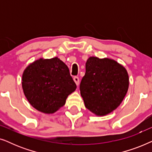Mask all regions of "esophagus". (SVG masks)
<instances>
[{
    "mask_svg": "<svg viewBox=\"0 0 152 152\" xmlns=\"http://www.w3.org/2000/svg\"><path fill=\"white\" fill-rule=\"evenodd\" d=\"M73 80L75 82L77 86H79V84H80V79H79L78 77H74Z\"/></svg>",
    "mask_w": 152,
    "mask_h": 152,
    "instance_id": "obj_1",
    "label": "esophagus"
}]
</instances>
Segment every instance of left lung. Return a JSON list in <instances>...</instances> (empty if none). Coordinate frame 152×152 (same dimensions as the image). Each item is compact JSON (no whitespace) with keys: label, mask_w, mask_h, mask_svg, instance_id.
I'll list each match as a JSON object with an SVG mask.
<instances>
[{"label":"left lung","mask_w":152,"mask_h":152,"mask_svg":"<svg viewBox=\"0 0 152 152\" xmlns=\"http://www.w3.org/2000/svg\"><path fill=\"white\" fill-rule=\"evenodd\" d=\"M129 84L126 68L115 60L90 57L80 84L85 107L97 116H104L122 103Z\"/></svg>","instance_id":"8db88e82"}]
</instances>
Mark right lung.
Segmentation results:
<instances>
[{
    "mask_svg": "<svg viewBox=\"0 0 152 152\" xmlns=\"http://www.w3.org/2000/svg\"><path fill=\"white\" fill-rule=\"evenodd\" d=\"M21 83L29 103L45 114H53L63 107L77 88L68 66L57 57L40 58L29 64Z\"/></svg>",
    "mask_w": 152,
    "mask_h": 152,
    "instance_id": "right-lung-1",
    "label": "right lung"
}]
</instances>
